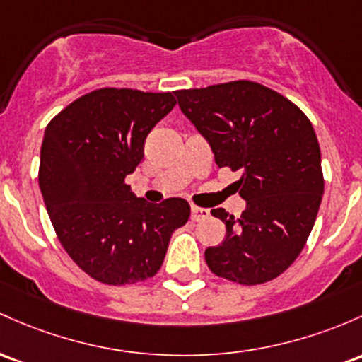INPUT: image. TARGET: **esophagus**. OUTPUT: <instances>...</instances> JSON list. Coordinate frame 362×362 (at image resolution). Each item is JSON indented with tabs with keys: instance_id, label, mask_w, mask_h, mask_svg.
Instances as JSON below:
<instances>
[{
	"instance_id": "obj_1",
	"label": "esophagus",
	"mask_w": 362,
	"mask_h": 362,
	"mask_svg": "<svg viewBox=\"0 0 362 362\" xmlns=\"http://www.w3.org/2000/svg\"><path fill=\"white\" fill-rule=\"evenodd\" d=\"M208 216H209V209L199 208V206H192V208H190V220L192 221H201Z\"/></svg>"
}]
</instances>
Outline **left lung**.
Segmentation results:
<instances>
[{
  "label": "left lung",
  "mask_w": 362,
  "mask_h": 362,
  "mask_svg": "<svg viewBox=\"0 0 362 362\" xmlns=\"http://www.w3.org/2000/svg\"><path fill=\"white\" fill-rule=\"evenodd\" d=\"M185 117L206 137L218 168L240 170L245 209H211L225 240L204 252L216 276L259 285L297 259L316 221L325 178L309 118L291 99L252 81L175 90Z\"/></svg>",
  "instance_id": "left-lung-1"
}]
</instances>
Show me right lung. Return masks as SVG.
Returning <instances> with one entry per match:
<instances>
[{
    "label": "right lung",
    "instance_id": "1",
    "mask_svg": "<svg viewBox=\"0 0 362 362\" xmlns=\"http://www.w3.org/2000/svg\"><path fill=\"white\" fill-rule=\"evenodd\" d=\"M175 105L172 93L103 87L47 123L39 163L47 214L74 263L101 284L156 275L172 233L187 223L185 199L151 204L125 184L148 134Z\"/></svg>",
    "mask_w": 362,
    "mask_h": 362
}]
</instances>
